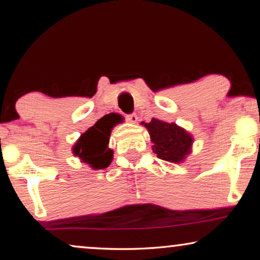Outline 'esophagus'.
I'll use <instances>...</instances> for the list:
<instances>
[{
  "instance_id": "1",
  "label": "esophagus",
  "mask_w": 260,
  "mask_h": 260,
  "mask_svg": "<svg viewBox=\"0 0 260 260\" xmlns=\"http://www.w3.org/2000/svg\"><path fill=\"white\" fill-rule=\"evenodd\" d=\"M137 119H138V117H137V115H135V113H131V115H126V120L129 123L135 124L137 122Z\"/></svg>"
}]
</instances>
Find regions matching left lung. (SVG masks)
<instances>
[{
	"instance_id": "8db88e82",
	"label": "left lung",
	"mask_w": 260,
	"mask_h": 260,
	"mask_svg": "<svg viewBox=\"0 0 260 260\" xmlns=\"http://www.w3.org/2000/svg\"><path fill=\"white\" fill-rule=\"evenodd\" d=\"M147 127L152 145V151L157 157L172 163H181L191 152L194 138L175 123H167L152 118L150 123H143Z\"/></svg>"
}]
</instances>
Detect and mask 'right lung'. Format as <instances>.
Segmentation results:
<instances>
[{
    "mask_svg": "<svg viewBox=\"0 0 260 260\" xmlns=\"http://www.w3.org/2000/svg\"><path fill=\"white\" fill-rule=\"evenodd\" d=\"M117 119V113H110L81 135L72 148L74 156L79 157L81 162L87 163L94 170L108 168L113 156V151L108 144Z\"/></svg>",
    "mask_w": 260,
    "mask_h": 260,
    "instance_id": "right-lung-1",
    "label": "right lung"
}]
</instances>
